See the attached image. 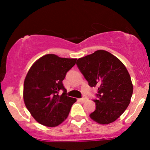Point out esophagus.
<instances>
[{"instance_id": "esophagus-1", "label": "esophagus", "mask_w": 150, "mask_h": 150, "mask_svg": "<svg viewBox=\"0 0 150 150\" xmlns=\"http://www.w3.org/2000/svg\"><path fill=\"white\" fill-rule=\"evenodd\" d=\"M80 101H81V102H82V103H84V102H85L86 101H87V99H86V98H81V99H80Z\"/></svg>"}]
</instances>
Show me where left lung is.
Masks as SVG:
<instances>
[{"label": "left lung", "mask_w": 150, "mask_h": 150, "mask_svg": "<svg viewBox=\"0 0 150 150\" xmlns=\"http://www.w3.org/2000/svg\"><path fill=\"white\" fill-rule=\"evenodd\" d=\"M77 66L89 85L97 87L96 109L89 115L100 124L115 121L130 104L133 87L125 65L104 50L77 59Z\"/></svg>", "instance_id": "obj_1"}]
</instances>
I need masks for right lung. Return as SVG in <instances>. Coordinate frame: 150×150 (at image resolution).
Wrapping results in <instances>:
<instances>
[{"label":"right lung","instance_id":"right-lung-1","mask_svg":"<svg viewBox=\"0 0 150 150\" xmlns=\"http://www.w3.org/2000/svg\"><path fill=\"white\" fill-rule=\"evenodd\" d=\"M76 61L47 54L37 60L27 73L24 82V101L40 124L57 126L68 117L76 99L67 96L63 80ZM61 91L63 93L60 96Z\"/></svg>","mask_w":150,"mask_h":150}]
</instances>
